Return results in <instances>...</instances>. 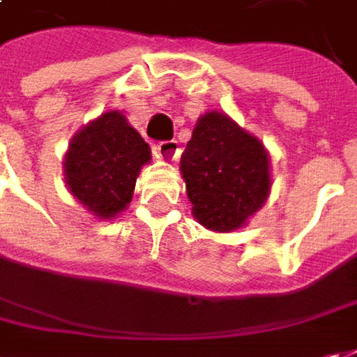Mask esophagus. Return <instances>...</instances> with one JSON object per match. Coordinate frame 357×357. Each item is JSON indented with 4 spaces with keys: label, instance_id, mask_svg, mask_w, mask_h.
I'll use <instances>...</instances> for the list:
<instances>
[{
    "label": "esophagus",
    "instance_id": "obj_1",
    "mask_svg": "<svg viewBox=\"0 0 357 357\" xmlns=\"http://www.w3.org/2000/svg\"><path fill=\"white\" fill-rule=\"evenodd\" d=\"M153 155L158 160H165V162H174L179 158V144L178 142H162L153 146Z\"/></svg>",
    "mask_w": 357,
    "mask_h": 357
}]
</instances>
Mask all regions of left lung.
Instances as JSON below:
<instances>
[{
	"label": "left lung",
	"mask_w": 357,
	"mask_h": 357,
	"mask_svg": "<svg viewBox=\"0 0 357 357\" xmlns=\"http://www.w3.org/2000/svg\"><path fill=\"white\" fill-rule=\"evenodd\" d=\"M179 172L192 215L209 231L240 229L270 197L268 149L254 133L218 109L199 116L181 153Z\"/></svg>",
	"instance_id": "left-lung-1"
}]
</instances>
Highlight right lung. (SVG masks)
<instances>
[{
  "instance_id": "add662e5",
  "label": "right lung",
  "mask_w": 357,
  "mask_h": 357,
  "mask_svg": "<svg viewBox=\"0 0 357 357\" xmlns=\"http://www.w3.org/2000/svg\"><path fill=\"white\" fill-rule=\"evenodd\" d=\"M149 160L144 137L121 112L112 109L71 137L63 155V178L70 194L105 222L128 209L135 179Z\"/></svg>"
}]
</instances>
